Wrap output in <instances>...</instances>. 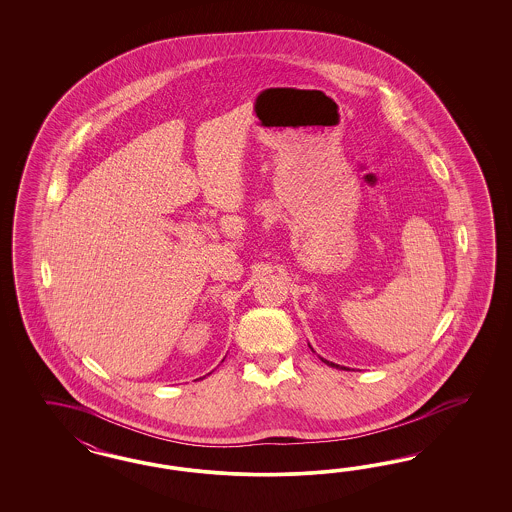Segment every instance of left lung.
Wrapping results in <instances>:
<instances>
[{
    "label": "left lung",
    "instance_id": "1",
    "mask_svg": "<svg viewBox=\"0 0 512 512\" xmlns=\"http://www.w3.org/2000/svg\"><path fill=\"white\" fill-rule=\"evenodd\" d=\"M310 349H311V351H313V347H311V345H310ZM321 360H323V362H325V364H328V366H332V368H336V370H345V368H343V366H340V364H334V362H328V360H325V358H321Z\"/></svg>",
    "mask_w": 512,
    "mask_h": 512
}]
</instances>
